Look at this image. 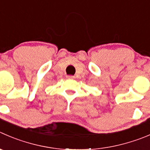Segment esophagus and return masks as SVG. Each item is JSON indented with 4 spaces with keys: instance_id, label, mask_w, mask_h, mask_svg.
<instances>
[{
    "instance_id": "34e87169",
    "label": "esophagus",
    "mask_w": 150,
    "mask_h": 150,
    "mask_svg": "<svg viewBox=\"0 0 150 150\" xmlns=\"http://www.w3.org/2000/svg\"><path fill=\"white\" fill-rule=\"evenodd\" d=\"M67 78L68 79H74L75 77L72 76V75H68V76H67Z\"/></svg>"
}]
</instances>
